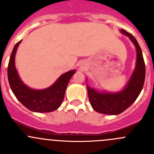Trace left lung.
<instances>
[{
	"label": "left lung",
	"instance_id": "1",
	"mask_svg": "<svg viewBox=\"0 0 154 154\" xmlns=\"http://www.w3.org/2000/svg\"><path fill=\"white\" fill-rule=\"evenodd\" d=\"M121 32L127 35L135 45L137 53L136 66L127 86L122 91L115 94L98 92L96 90L87 86L88 99L91 106L96 112L106 115H119L129 108L140 94L143 88L145 78L144 64L142 50L135 37L125 29Z\"/></svg>",
	"mask_w": 154,
	"mask_h": 154
}]
</instances>
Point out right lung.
<instances>
[{
	"instance_id": "right-lung-1",
	"label": "right lung",
	"mask_w": 154,
	"mask_h": 154,
	"mask_svg": "<svg viewBox=\"0 0 154 154\" xmlns=\"http://www.w3.org/2000/svg\"><path fill=\"white\" fill-rule=\"evenodd\" d=\"M21 41L16 43L11 54L7 75L11 89L16 98L30 111L50 112L57 109L63 101L66 87L75 71H69L60 76L54 84L43 90H34L22 83L15 67V57Z\"/></svg>"
}]
</instances>
